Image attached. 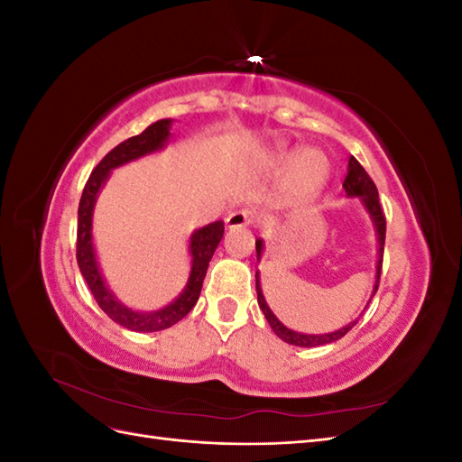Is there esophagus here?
<instances>
[{"instance_id":"esophagus-1","label":"esophagus","mask_w":462,"mask_h":462,"mask_svg":"<svg viewBox=\"0 0 462 462\" xmlns=\"http://www.w3.org/2000/svg\"><path fill=\"white\" fill-rule=\"evenodd\" d=\"M253 219H254L253 212H250V209H246V208H243V209H233V212H229L226 223H227L229 229H239V227L250 226Z\"/></svg>"}]
</instances>
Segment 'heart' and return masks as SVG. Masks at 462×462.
Wrapping results in <instances>:
<instances>
[{"mask_svg": "<svg viewBox=\"0 0 462 462\" xmlns=\"http://www.w3.org/2000/svg\"><path fill=\"white\" fill-rule=\"evenodd\" d=\"M291 159V152L287 148H275L268 156V167L273 171L282 170ZM329 175V165L324 153L314 148L300 150L291 163L287 167V175L283 180L285 194L292 200H304L316 194L326 185Z\"/></svg>", "mask_w": 462, "mask_h": 462, "instance_id": "b5f03b06", "label": "heart"}]
</instances>
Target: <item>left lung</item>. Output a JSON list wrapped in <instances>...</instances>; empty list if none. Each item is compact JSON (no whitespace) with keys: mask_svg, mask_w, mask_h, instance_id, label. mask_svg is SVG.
Wrapping results in <instances>:
<instances>
[{"mask_svg":"<svg viewBox=\"0 0 462 462\" xmlns=\"http://www.w3.org/2000/svg\"><path fill=\"white\" fill-rule=\"evenodd\" d=\"M343 189L346 192V197H358L360 199V202L365 204L366 212L370 214V217L374 221V227H375L377 245H380V248H377L375 283H374V291H372V297H374L377 287H380V275H382L383 245H385V216H383V209H382V204H380V197H377V189L374 185V180L370 179V175L366 173L365 167H362L356 162L355 156L348 158V170H346V177L343 180ZM262 250H263V243H262V239H256V258H258V262L262 258ZM256 292H258L260 309H262L265 319H268V324L272 326V329L275 331L277 337L283 339L289 345H295V346H321V345H328V343H333V341H339L341 337H345V335L356 326V321L360 319V318H356L348 326H345V328H341L337 331H331V333H321V335L299 333V331H292V329L285 328L282 321L275 318V314L270 310V306H268V302H265L262 287H260V275H258V272H256ZM372 297H370V300H372ZM370 300H368V304H370ZM368 304H366V309H368Z\"/></svg>","mask_w":462,"mask_h":462,"instance_id":"obj_1","label":"left lung"}]
</instances>
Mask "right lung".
I'll list each match as a JSON object with an SVG mask.
<instances>
[{
	"mask_svg": "<svg viewBox=\"0 0 462 462\" xmlns=\"http://www.w3.org/2000/svg\"><path fill=\"white\" fill-rule=\"evenodd\" d=\"M170 129H171V119H160L156 123H152L150 127L144 129L141 134L127 138V141H123L109 153H106V158L97 163L94 167V171L90 173L79 202L77 262H79L80 273L88 283V289L92 291L97 306H100V309L114 319L116 324L127 328L131 331L152 333V331L167 329L173 324H177L179 319H183L192 310V306L197 304L200 297L209 260H212L223 236V231H226L223 221L219 219L214 223H208V226L197 229L190 235L189 246H190V256H192V268H190L187 287L171 304L163 306L160 310H153V312L131 310L129 306H125L114 292L107 289L100 272V265H97L94 243H92V212H94L96 199L97 194H100V189L106 185L111 170H116V167L129 163L133 160L148 156L152 152L162 150L171 136Z\"/></svg>",
	"mask_w": 462,
	"mask_h": 462,
	"instance_id": "add662e5",
	"label": "right lung"
}]
</instances>
